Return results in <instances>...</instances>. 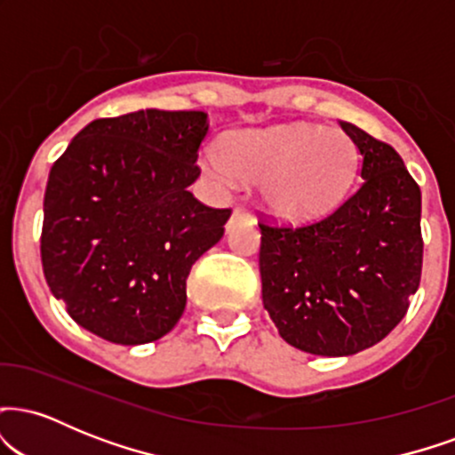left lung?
I'll use <instances>...</instances> for the list:
<instances>
[{
  "mask_svg": "<svg viewBox=\"0 0 455 455\" xmlns=\"http://www.w3.org/2000/svg\"><path fill=\"white\" fill-rule=\"evenodd\" d=\"M203 111H145L87 124L51 166L40 254L68 315L104 340H160L186 307L192 263L220 242L228 210L188 190L201 175Z\"/></svg>",
  "mask_w": 455,
  "mask_h": 455,
  "instance_id": "left-lung-1",
  "label": "left lung"
}]
</instances>
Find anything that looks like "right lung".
I'll return each instance as SVG.
<instances>
[{
  "label": "right lung",
  "instance_id": "add662e5",
  "mask_svg": "<svg viewBox=\"0 0 455 455\" xmlns=\"http://www.w3.org/2000/svg\"><path fill=\"white\" fill-rule=\"evenodd\" d=\"M293 137L278 173V213L260 227L263 306L282 340L321 357L374 347L402 321L421 275V192L395 149L362 128ZM355 150L358 184L331 177Z\"/></svg>",
  "mask_w": 455,
  "mask_h": 455
}]
</instances>
